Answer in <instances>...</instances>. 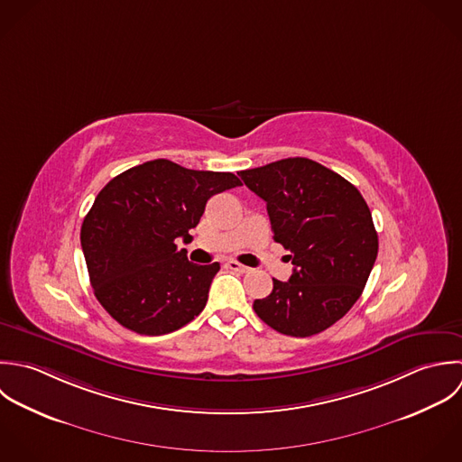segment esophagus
<instances>
[{"mask_svg":"<svg viewBox=\"0 0 462 462\" xmlns=\"http://www.w3.org/2000/svg\"><path fill=\"white\" fill-rule=\"evenodd\" d=\"M227 267H229L231 271H236V273H240V274H247V273L251 271L249 267H245V265H242V263H238V262H235V260L227 262Z\"/></svg>","mask_w":462,"mask_h":462,"instance_id":"esophagus-1","label":"esophagus"}]
</instances>
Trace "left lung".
Instances as JSON below:
<instances>
[{
  "label": "left lung",
  "mask_w": 462,
  "mask_h": 462,
  "mask_svg": "<svg viewBox=\"0 0 462 462\" xmlns=\"http://www.w3.org/2000/svg\"><path fill=\"white\" fill-rule=\"evenodd\" d=\"M267 202L274 240L291 251L289 282L254 311L291 337L324 331L360 298L378 254V235L360 191L333 170L289 157L238 173Z\"/></svg>",
  "instance_id": "left-lung-1"
}]
</instances>
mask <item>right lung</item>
Listing matches in <instances>:
<instances>
[{"label":"right lung","mask_w":462,"mask_h":462,"mask_svg":"<svg viewBox=\"0 0 462 462\" xmlns=\"http://www.w3.org/2000/svg\"><path fill=\"white\" fill-rule=\"evenodd\" d=\"M240 184L231 171L154 159L102 188L82 222L80 244L95 296L115 320L140 335H164L204 310L220 265L188 262L175 240L188 244L206 202Z\"/></svg>","instance_id":"right-lung-1"}]
</instances>
